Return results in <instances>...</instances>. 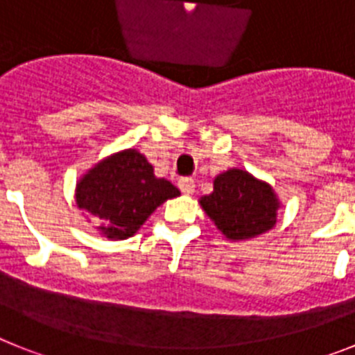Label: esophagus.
I'll use <instances>...</instances> for the list:
<instances>
[{
    "label": "esophagus",
    "instance_id": "obj_1",
    "mask_svg": "<svg viewBox=\"0 0 355 355\" xmlns=\"http://www.w3.org/2000/svg\"><path fill=\"white\" fill-rule=\"evenodd\" d=\"M178 187H180L181 192L187 193V196L193 193V190H196V183H193L192 178H181V180L178 181Z\"/></svg>",
    "mask_w": 355,
    "mask_h": 355
}]
</instances>
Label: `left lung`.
<instances>
[{
	"instance_id": "left-lung-1",
	"label": "left lung",
	"mask_w": 355,
	"mask_h": 355,
	"mask_svg": "<svg viewBox=\"0 0 355 355\" xmlns=\"http://www.w3.org/2000/svg\"><path fill=\"white\" fill-rule=\"evenodd\" d=\"M206 215L229 240H245L275 225L279 200L270 184L241 168L218 174L213 192L200 199Z\"/></svg>"
}]
</instances>
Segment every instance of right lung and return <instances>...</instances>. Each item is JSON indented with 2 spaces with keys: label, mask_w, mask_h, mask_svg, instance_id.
<instances>
[{
  "label": "right lung",
  "mask_w": 355,
  "mask_h": 355,
  "mask_svg": "<svg viewBox=\"0 0 355 355\" xmlns=\"http://www.w3.org/2000/svg\"><path fill=\"white\" fill-rule=\"evenodd\" d=\"M180 196L171 181L156 178L139 150L126 149L99 162L76 184V205L101 222L110 240L133 236L167 199Z\"/></svg>",
  "instance_id": "1"
}]
</instances>
